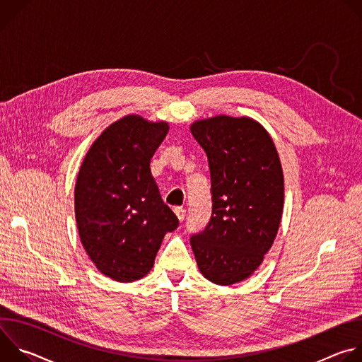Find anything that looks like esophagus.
Returning a JSON list of instances; mask_svg holds the SVG:
<instances>
[{
  "label": "esophagus",
  "instance_id": "1",
  "mask_svg": "<svg viewBox=\"0 0 362 362\" xmlns=\"http://www.w3.org/2000/svg\"><path fill=\"white\" fill-rule=\"evenodd\" d=\"M175 214H176V216H177V219H179L180 222H183V221H185L186 211H185L183 208H175Z\"/></svg>",
  "mask_w": 362,
  "mask_h": 362
}]
</instances>
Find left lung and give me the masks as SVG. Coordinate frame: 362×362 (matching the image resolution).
<instances>
[{"instance_id": "8db88e82", "label": "left lung", "mask_w": 362, "mask_h": 362, "mask_svg": "<svg viewBox=\"0 0 362 362\" xmlns=\"http://www.w3.org/2000/svg\"><path fill=\"white\" fill-rule=\"evenodd\" d=\"M208 156L212 216L192 235L202 275L218 285L249 278L271 249L284 211V173L272 137L250 117L216 116L190 126Z\"/></svg>"}]
</instances>
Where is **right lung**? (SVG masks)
I'll return each mask as SVG.
<instances>
[{
    "instance_id": "add662e5",
    "label": "right lung",
    "mask_w": 362,
    "mask_h": 362,
    "mask_svg": "<svg viewBox=\"0 0 362 362\" xmlns=\"http://www.w3.org/2000/svg\"><path fill=\"white\" fill-rule=\"evenodd\" d=\"M168 132L166 122L124 116L95 139L81 163L74 189L78 235L95 268L117 282L147 275L165 235L179 226L150 172Z\"/></svg>"
}]
</instances>
